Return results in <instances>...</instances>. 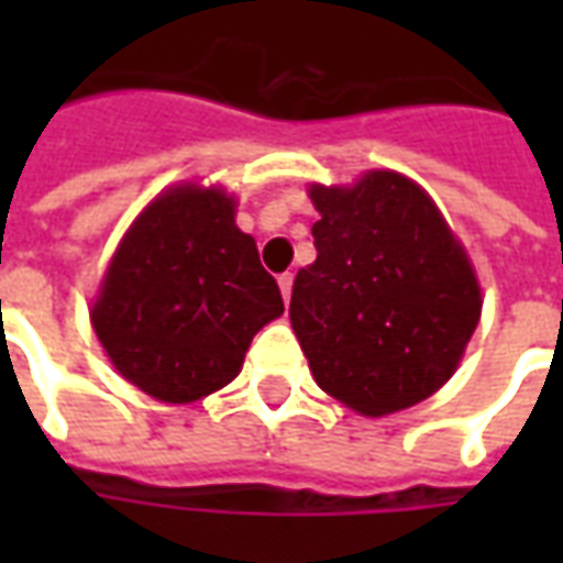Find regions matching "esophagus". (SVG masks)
I'll list each match as a JSON object with an SVG mask.
<instances>
[{"mask_svg": "<svg viewBox=\"0 0 563 563\" xmlns=\"http://www.w3.org/2000/svg\"><path fill=\"white\" fill-rule=\"evenodd\" d=\"M292 274H280V292H283V301H289V298H292Z\"/></svg>", "mask_w": 563, "mask_h": 563, "instance_id": "1", "label": "esophagus"}]
</instances>
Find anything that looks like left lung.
<instances>
[{
  "label": "left lung",
  "mask_w": 563,
  "mask_h": 563,
  "mask_svg": "<svg viewBox=\"0 0 563 563\" xmlns=\"http://www.w3.org/2000/svg\"><path fill=\"white\" fill-rule=\"evenodd\" d=\"M310 198L317 262L295 277L289 319L319 389L362 416L424 401L459 367L483 310L464 250L401 174L313 186Z\"/></svg>",
  "instance_id": "obj_1"
}]
</instances>
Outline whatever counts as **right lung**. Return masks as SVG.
Returning <instances> with one entry per match:
<instances>
[{
    "label": "right lung",
    "instance_id": "add662e5",
    "mask_svg": "<svg viewBox=\"0 0 563 563\" xmlns=\"http://www.w3.org/2000/svg\"><path fill=\"white\" fill-rule=\"evenodd\" d=\"M283 313L256 241L222 189L177 186L150 201L111 258L92 329L141 391L189 404L229 386L246 346Z\"/></svg>",
    "mask_w": 563,
    "mask_h": 563
}]
</instances>
